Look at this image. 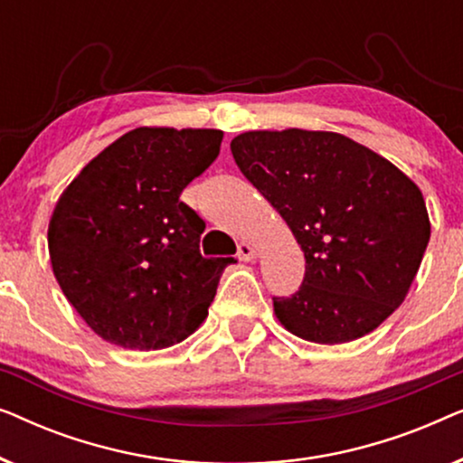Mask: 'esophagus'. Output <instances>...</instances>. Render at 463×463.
<instances>
[{"label": "esophagus", "mask_w": 463, "mask_h": 463, "mask_svg": "<svg viewBox=\"0 0 463 463\" xmlns=\"http://www.w3.org/2000/svg\"><path fill=\"white\" fill-rule=\"evenodd\" d=\"M257 257V249L250 242H240L238 244V259L240 261H252Z\"/></svg>", "instance_id": "1"}]
</instances>
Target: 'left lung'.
Returning a JSON list of instances; mask_svg holds the SVG:
<instances>
[{"instance_id":"obj_1","label":"left lung","mask_w":463,"mask_h":463,"mask_svg":"<svg viewBox=\"0 0 463 463\" xmlns=\"http://www.w3.org/2000/svg\"><path fill=\"white\" fill-rule=\"evenodd\" d=\"M232 154L306 255L299 290L274 299L280 325L306 341L337 345L390 318L430 240L420 187L339 132L250 130L233 138Z\"/></svg>"}]
</instances>
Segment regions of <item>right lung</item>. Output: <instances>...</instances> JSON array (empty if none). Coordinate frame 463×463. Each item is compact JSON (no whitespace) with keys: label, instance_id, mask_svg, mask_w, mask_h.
I'll return each instance as SVG.
<instances>
[{"label":"right lung","instance_id":"obj_1","mask_svg":"<svg viewBox=\"0 0 463 463\" xmlns=\"http://www.w3.org/2000/svg\"><path fill=\"white\" fill-rule=\"evenodd\" d=\"M214 128L141 126L92 157L48 225L56 282L100 339L162 350L206 320L232 257L204 259V221L179 195L219 156Z\"/></svg>","mask_w":463,"mask_h":463}]
</instances>
